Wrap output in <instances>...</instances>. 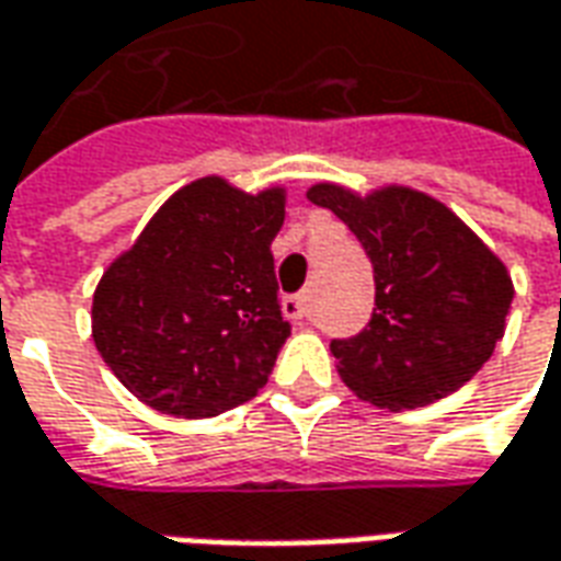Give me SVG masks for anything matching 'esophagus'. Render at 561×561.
I'll list each match as a JSON object with an SVG mask.
<instances>
[{
  "label": "esophagus",
  "instance_id": "34e87169",
  "mask_svg": "<svg viewBox=\"0 0 561 561\" xmlns=\"http://www.w3.org/2000/svg\"><path fill=\"white\" fill-rule=\"evenodd\" d=\"M282 312H285V319H294V321L309 319V297H304V294H291V297H285V300H282Z\"/></svg>",
  "mask_w": 561,
  "mask_h": 561
}]
</instances>
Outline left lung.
Masks as SVG:
<instances>
[{
	"label": "left lung",
	"instance_id": "left-lung-1",
	"mask_svg": "<svg viewBox=\"0 0 561 561\" xmlns=\"http://www.w3.org/2000/svg\"><path fill=\"white\" fill-rule=\"evenodd\" d=\"M307 197L331 209L374 264V316L362 334L331 343L343 382L389 410H416L461 389L504 336L513 282L499 254L413 187L358 197L321 182Z\"/></svg>",
	"mask_w": 561,
	"mask_h": 561
}]
</instances>
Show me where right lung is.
Here are the masks:
<instances>
[{
    "label": "right lung",
    "instance_id": "obj_1",
    "mask_svg": "<svg viewBox=\"0 0 561 561\" xmlns=\"http://www.w3.org/2000/svg\"><path fill=\"white\" fill-rule=\"evenodd\" d=\"M285 187L245 194L218 175L175 191L93 291V343L127 389L209 419L267 386L291 324L270 245Z\"/></svg>",
    "mask_w": 561,
    "mask_h": 561
}]
</instances>
